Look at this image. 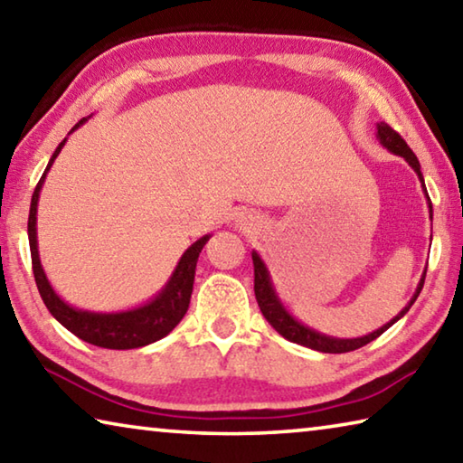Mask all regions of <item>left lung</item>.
Wrapping results in <instances>:
<instances>
[{
  "instance_id": "1",
  "label": "left lung",
  "mask_w": 463,
  "mask_h": 463,
  "mask_svg": "<svg viewBox=\"0 0 463 463\" xmlns=\"http://www.w3.org/2000/svg\"><path fill=\"white\" fill-rule=\"evenodd\" d=\"M375 137H378L380 145L386 146L390 153L402 156V159L414 169V174L419 175L420 187H422V192H425V198H427V203H429L430 221H433V206H430V200H429V194H427V187H425V179H422L420 163L417 159V155L411 151V146L404 143V138L398 135L394 128H390L386 122L378 124V132H375ZM250 257H253V268H255V298H257V304H260V308L263 312V317L268 318V323L273 328H276V331L281 336H284V339L298 343V345H304V347H310L315 351H320V354H347V351H355L359 347H364V345L372 343L373 339H378V336L383 331H388V328L394 325L396 320H401L406 315V312L411 310L414 300H417L419 294H420L422 284H425V273H427V269L422 271V278H420L419 286H417V292L412 294L411 302L406 304V307L401 312H398V315L392 318L390 323L380 326L378 331H373L370 335L357 336V339H336V336L323 335V333L315 331V328L302 325L300 320L289 315L284 304H281V300L278 298L276 288H273V284H271V276L268 271V265L263 263V260L260 257V253H257V250H253Z\"/></svg>"
}]
</instances>
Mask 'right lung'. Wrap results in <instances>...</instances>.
Here are the masks:
<instances>
[{"instance_id":"1","label":"right lung","mask_w":463,"mask_h":463,"mask_svg":"<svg viewBox=\"0 0 463 463\" xmlns=\"http://www.w3.org/2000/svg\"><path fill=\"white\" fill-rule=\"evenodd\" d=\"M88 120L83 118L71 128L77 130L81 124ZM69 132V135H71ZM67 138L54 148L49 165H46L44 174L38 182L36 190L33 194V202H30V216H28V241H30V255H33V271L34 279L41 292L43 302L46 304L51 315L59 320V323L71 331L81 341L96 345V347L104 349H137L151 345L155 341L163 339L179 325L190 307V298L194 289V276H195V263L202 253L203 245H206L210 234H203L185 249L182 260L177 261L174 273L167 279V284L161 288V292L151 298L143 307L120 310V312H91L75 308L67 304L62 298L54 292L49 278L43 269L41 255H38V239H36V210H38V198H41L43 184L49 174L51 165L57 159L61 148L65 146Z\"/></svg>"}]
</instances>
